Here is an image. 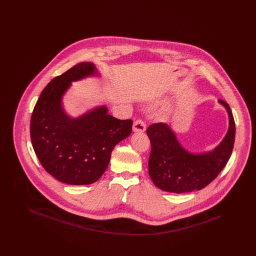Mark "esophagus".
I'll list each match as a JSON object with an SVG mask.
<instances>
[{"label":"esophagus","instance_id":"esophagus-1","mask_svg":"<svg viewBox=\"0 0 256 256\" xmlns=\"http://www.w3.org/2000/svg\"><path fill=\"white\" fill-rule=\"evenodd\" d=\"M132 130L134 132H144L146 130V124L141 120H137L134 122Z\"/></svg>","mask_w":256,"mask_h":256}]
</instances>
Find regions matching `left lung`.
<instances>
[{"label":"left lung","instance_id":"left-lung-1","mask_svg":"<svg viewBox=\"0 0 256 256\" xmlns=\"http://www.w3.org/2000/svg\"><path fill=\"white\" fill-rule=\"evenodd\" d=\"M228 115V130L218 146L211 150L193 152L178 141L170 124L158 122L150 126L146 134L152 152L148 174L156 187L170 193H189L204 188L214 180L232 156L235 122L230 106L219 100Z\"/></svg>","mask_w":256,"mask_h":256}]
</instances>
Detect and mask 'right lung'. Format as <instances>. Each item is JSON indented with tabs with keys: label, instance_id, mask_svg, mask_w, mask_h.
<instances>
[{
	"label": "right lung",
	"instance_id": "add662e5",
	"mask_svg": "<svg viewBox=\"0 0 256 256\" xmlns=\"http://www.w3.org/2000/svg\"><path fill=\"white\" fill-rule=\"evenodd\" d=\"M100 76L92 62H80L52 80L40 97L30 119V139L43 168L60 182L88 185L106 172L111 152L128 137L132 120H119L98 106L78 117L67 113L63 97L76 82Z\"/></svg>",
	"mask_w": 256,
	"mask_h": 256
}]
</instances>
